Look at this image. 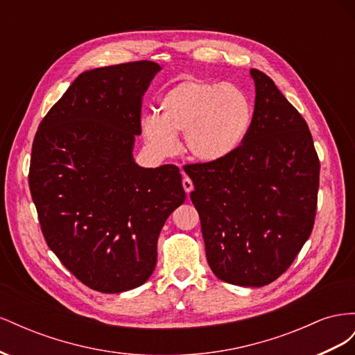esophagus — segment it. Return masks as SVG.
Instances as JSON below:
<instances>
[{
	"label": "esophagus",
	"mask_w": 355,
	"mask_h": 355,
	"mask_svg": "<svg viewBox=\"0 0 355 355\" xmlns=\"http://www.w3.org/2000/svg\"><path fill=\"white\" fill-rule=\"evenodd\" d=\"M182 185H184V189H185V192L187 194H189V192L194 189V184H192V180L189 179V178H184V180H182Z\"/></svg>",
	"instance_id": "34e87169"
}]
</instances>
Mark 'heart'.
Here are the masks:
<instances>
[{
  "mask_svg": "<svg viewBox=\"0 0 355 355\" xmlns=\"http://www.w3.org/2000/svg\"><path fill=\"white\" fill-rule=\"evenodd\" d=\"M254 118L249 96L228 83L185 80L159 99V115L144 116L142 136L158 157L176 153L184 135L187 153L200 163L218 164L243 146Z\"/></svg>",
  "mask_w": 355,
  "mask_h": 355,
  "instance_id": "heart-1",
  "label": "heart"
}]
</instances>
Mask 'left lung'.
<instances>
[{
  "mask_svg": "<svg viewBox=\"0 0 355 355\" xmlns=\"http://www.w3.org/2000/svg\"><path fill=\"white\" fill-rule=\"evenodd\" d=\"M250 77L254 118L243 146L222 163L185 171L213 274L262 287L292 265L309 239L320 161L302 115L268 75L250 69Z\"/></svg>",
  "mask_w": 355,
  "mask_h": 355,
  "instance_id": "8db88e82",
  "label": "left lung"
}]
</instances>
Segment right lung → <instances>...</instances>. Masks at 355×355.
I'll return each mask as SVG.
<instances>
[{
	"mask_svg": "<svg viewBox=\"0 0 355 355\" xmlns=\"http://www.w3.org/2000/svg\"><path fill=\"white\" fill-rule=\"evenodd\" d=\"M161 71L141 60L80 73L40 123L29 188L41 231L60 262L102 293L142 286L157 241L185 201L176 166L133 158L142 96Z\"/></svg>",
	"mask_w": 355,
	"mask_h": 355,
	"instance_id": "obj_1",
	"label": "right lung"
}]
</instances>
